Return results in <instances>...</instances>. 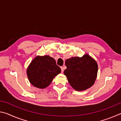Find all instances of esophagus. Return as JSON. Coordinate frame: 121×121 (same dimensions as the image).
Listing matches in <instances>:
<instances>
[{
    "mask_svg": "<svg viewBox=\"0 0 121 121\" xmlns=\"http://www.w3.org/2000/svg\"><path fill=\"white\" fill-rule=\"evenodd\" d=\"M61 72L63 73V70H64V69H63V67H61Z\"/></svg>",
    "mask_w": 121,
    "mask_h": 121,
    "instance_id": "esophagus-1",
    "label": "esophagus"
}]
</instances>
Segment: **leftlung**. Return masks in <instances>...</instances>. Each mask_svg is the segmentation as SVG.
<instances>
[{
    "instance_id": "8db88e82",
    "label": "left lung",
    "mask_w": 121,
    "mask_h": 121,
    "mask_svg": "<svg viewBox=\"0 0 121 121\" xmlns=\"http://www.w3.org/2000/svg\"><path fill=\"white\" fill-rule=\"evenodd\" d=\"M64 71L71 87L78 91H84L92 86L97 78L98 66L95 59L89 54L82 57H72L65 61Z\"/></svg>"
}]
</instances>
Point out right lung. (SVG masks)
<instances>
[{
    "label": "right lung",
    "instance_id": "1",
    "mask_svg": "<svg viewBox=\"0 0 121 121\" xmlns=\"http://www.w3.org/2000/svg\"><path fill=\"white\" fill-rule=\"evenodd\" d=\"M61 72L56 61L49 56H37L29 65L26 73L29 81L39 89H45Z\"/></svg>",
    "mask_w": 121,
    "mask_h": 121
}]
</instances>
